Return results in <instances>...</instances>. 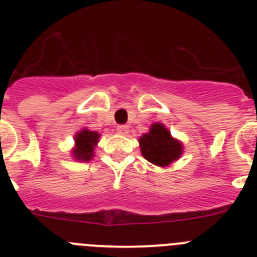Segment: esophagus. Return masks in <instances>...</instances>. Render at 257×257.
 Segmentation results:
<instances>
[{
	"instance_id": "obj_1",
	"label": "esophagus",
	"mask_w": 257,
	"mask_h": 257,
	"mask_svg": "<svg viewBox=\"0 0 257 257\" xmlns=\"http://www.w3.org/2000/svg\"><path fill=\"white\" fill-rule=\"evenodd\" d=\"M117 131L121 135H127L128 134V126H126V124H119V126H117Z\"/></svg>"
}]
</instances>
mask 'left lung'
I'll use <instances>...</instances> for the list:
<instances>
[{
    "instance_id": "obj_1",
    "label": "left lung",
    "mask_w": 257,
    "mask_h": 257,
    "mask_svg": "<svg viewBox=\"0 0 257 257\" xmlns=\"http://www.w3.org/2000/svg\"><path fill=\"white\" fill-rule=\"evenodd\" d=\"M139 143L145 160L162 167L178 160L183 152L180 143L171 138L169 130L161 123L151 126V131L144 134Z\"/></svg>"
}]
</instances>
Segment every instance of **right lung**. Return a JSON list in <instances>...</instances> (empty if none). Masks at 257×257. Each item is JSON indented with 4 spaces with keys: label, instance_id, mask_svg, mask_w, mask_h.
I'll list each match as a JSON object with an SVG mask.
<instances>
[{
    "label": "right lung",
    "instance_id": "obj_1",
    "mask_svg": "<svg viewBox=\"0 0 257 257\" xmlns=\"http://www.w3.org/2000/svg\"><path fill=\"white\" fill-rule=\"evenodd\" d=\"M99 134L95 131L82 130L76 135V149L73 151L76 160L78 161H87L91 160V157L94 156V147L96 145L97 139H99Z\"/></svg>",
    "mask_w": 257,
    "mask_h": 257
}]
</instances>
